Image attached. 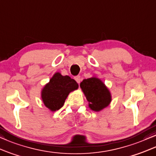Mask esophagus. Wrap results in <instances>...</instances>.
<instances>
[{"instance_id": "1", "label": "esophagus", "mask_w": 156, "mask_h": 156, "mask_svg": "<svg viewBox=\"0 0 156 156\" xmlns=\"http://www.w3.org/2000/svg\"><path fill=\"white\" fill-rule=\"evenodd\" d=\"M75 80H76V82L78 83H80V81H81V78H80V76H76V78H75Z\"/></svg>"}]
</instances>
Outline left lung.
Wrapping results in <instances>:
<instances>
[{"label":"left lung","mask_w":156,"mask_h":156,"mask_svg":"<svg viewBox=\"0 0 156 156\" xmlns=\"http://www.w3.org/2000/svg\"><path fill=\"white\" fill-rule=\"evenodd\" d=\"M80 87L88 101V107L92 111L100 112L111 103V91L104 83L97 77L93 76L83 80Z\"/></svg>","instance_id":"8db88e82"}]
</instances>
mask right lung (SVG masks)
Wrapping results in <instances>:
<instances>
[{
    "mask_svg": "<svg viewBox=\"0 0 156 156\" xmlns=\"http://www.w3.org/2000/svg\"><path fill=\"white\" fill-rule=\"evenodd\" d=\"M78 88V84L74 79L56 72L41 90V99L47 108L56 111L64 105L69 93Z\"/></svg>",
    "mask_w": 156,
    "mask_h": 156,
    "instance_id": "obj_1",
    "label": "right lung"
}]
</instances>
